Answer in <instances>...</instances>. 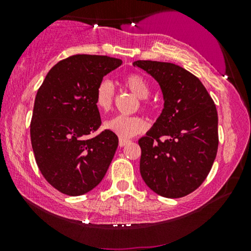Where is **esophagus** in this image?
Returning <instances> with one entry per match:
<instances>
[{
  "label": "esophagus",
  "instance_id": "obj_1",
  "mask_svg": "<svg viewBox=\"0 0 251 251\" xmlns=\"http://www.w3.org/2000/svg\"><path fill=\"white\" fill-rule=\"evenodd\" d=\"M129 143H130L129 139H126V138H120V139H119V146H120V147L126 146V144H129Z\"/></svg>",
  "mask_w": 251,
  "mask_h": 251
}]
</instances>
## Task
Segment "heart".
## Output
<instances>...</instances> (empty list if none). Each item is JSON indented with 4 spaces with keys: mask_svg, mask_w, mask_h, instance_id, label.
<instances>
[{
    "mask_svg": "<svg viewBox=\"0 0 251 251\" xmlns=\"http://www.w3.org/2000/svg\"><path fill=\"white\" fill-rule=\"evenodd\" d=\"M125 87L132 92L139 99H146L150 96L151 89L145 78L139 74H129L123 78ZM114 101V87L108 80H101L99 82L95 91L96 106L102 112H108L112 108ZM143 107L147 108L149 105L143 100ZM105 129L114 132L121 138H130L145 131L146 122L140 116H125L116 115L108 119L104 123Z\"/></svg>",
    "mask_w": 251,
    "mask_h": 251,
    "instance_id": "b5f03b06",
    "label": "heart"
}]
</instances>
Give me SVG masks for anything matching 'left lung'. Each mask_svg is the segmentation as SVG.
Masks as SVG:
<instances>
[{
    "label": "left lung",
    "mask_w": 251,
    "mask_h": 251,
    "mask_svg": "<svg viewBox=\"0 0 251 251\" xmlns=\"http://www.w3.org/2000/svg\"><path fill=\"white\" fill-rule=\"evenodd\" d=\"M159 83L163 109L138 140L140 175L153 192L177 199L192 193L207 178L218 149L215 102L197 76L171 63L137 60Z\"/></svg>",
    "instance_id": "left-lung-1"
}]
</instances>
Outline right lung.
Instances as JSON below:
<instances>
[{"label":"right lung","instance_id":"obj_1","mask_svg":"<svg viewBox=\"0 0 251 251\" xmlns=\"http://www.w3.org/2000/svg\"><path fill=\"white\" fill-rule=\"evenodd\" d=\"M121 64L118 58L75 54L54 65L37 90L30 142L41 174L61 193H88L112 162L118 136L109 130L90 135L101 125L96 88Z\"/></svg>","mask_w":251,"mask_h":251}]
</instances>
